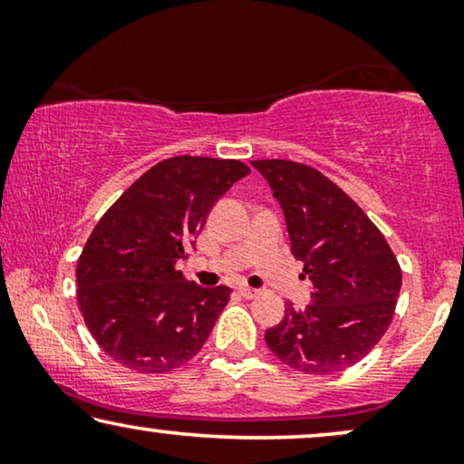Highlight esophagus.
<instances>
[{
  "mask_svg": "<svg viewBox=\"0 0 464 464\" xmlns=\"http://www.w3.org/2000/svg\"><path fill=\"white\" fill-rule=\"evenodd\" d=\"M240 295L246 297V300H253V297L259 295V289H253V287H246V285H243V287L238 289Z\"/></svg>",
  "mask_w": 464,
  "mask_h": 464,
  "instance_id": "34e87169",
  "label": "esophagus"
}]
</instances>
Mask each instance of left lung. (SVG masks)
Returning a JSON list of instances; mask_svg holds the SVG:
<instances>
[{
  "label": "left lung",
  "mask_w": 464,
  "mask_h": 464,
  "mask_svg": "<svg viewBox=\"0 0 464 464\" xmlns=\"http://www.w3.org/2000/svg\"><path fill=\"white\" fill-rule=\"evenodd\" d=\"M251 164L281 202L291 253L313 281V304L287 306L266 344L304 373L353 367L391 325L401 266L363 208L321 170L278 158Z\"/></svg>",
  "instance_id": "1"
}]
</instances>
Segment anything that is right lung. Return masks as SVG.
Instances as JSON below:
<instances>
[{"label":"right lung","mask_w":464,"mask_h":464,"mask_svg":"<svg viewBox=\"0 0 464 464\" xmlns=\"http://www.w3.org/2000/svg\"><path fill=\"white\" fill-rule=\"evenodd\" d=\"M240 160L175 156L139 177L107 208L78 259V304L97 344L120 365L164 373L205 344L232 289L200 287L177 262L213 202L249 173Z\"/></svg>","instance_id":"obj_1"}]
</instances>
